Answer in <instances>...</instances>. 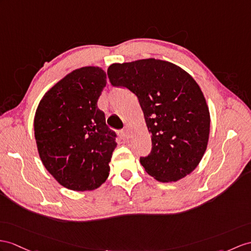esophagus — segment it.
<instances>
[{
  "mask_svg": "<svg viewBox=\"0 0 251 251\" xmlns=\"http://www.w3.org/2000/svg\"><path fill=\"white\" fill-rule=\"evenodd\" d=\"M121 133H122V136L126 137V138L130 137V131H129V127H127V126H126L125 129L121 131Z\"/></svg>",
  "mask_w": 251,
  "mask_h": 251,
  "instance_id": "obj_1",
  "label": "esophagus"
}]
</instances>
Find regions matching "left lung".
<instances>
[{"mask_svg": "<svg viewBox=\"0 0 251 251\" xmlns=\"http://www.w3.org/2000/svg\"><path fill=\"white\" fill-rule=\"evenodd\" d=\"M109 82L135 95L152 149L140 164L160 182H176L198 166L206 150L210 112L191 75L166 60L147 58L108 67Z\"/></svg>", "mask_w": 251, "mask_h": 251, "instance_id": "8db88e82", "label": "left lung"}]
</instances>
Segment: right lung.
Wrapping results in <instances>:
<instances>
[{
	"instance_id": "obj_1",
	"label": "right lung",
	"mask_w": 251,
	"mask_h": 251,
	"mask_svg": "<svg viewBox=\"0 0 251 251\" xmlns=\"http://www.w3.org/2000/svg\"><path fill=\"white\" fill-rule=\"evenodd\" d=\"M106 85L100 67L73 70L49 89L34 118L40 160L60 185L94 191L105 182L117 146L97 102Z\"/></svg>"
}]
</instances>
